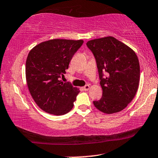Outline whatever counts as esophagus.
<instances>
[{"mask_svg": "<svg viewBox=\"0 0 158 158\" xmlns=\"http://www.w3.org/2000/svg\"><path fill=\"white\" fill-rule=\"evenodd\" d=\"M89 89H90V85H86L85 86L82 87V90H85V91H87L89 90Z\"/></svg>", "mask_w": 158, "mask_h": 158, "instance_id": "1", "label": "esophagus"}]
</instances>
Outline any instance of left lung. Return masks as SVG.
<instances>
[{
  "label": "left lung",
  "instance_id": "left-lung-1",
  "mask_svg": "<svg viewBox=\"0 0 158 158\" xmlns=\"http://www.w3.org/2000/svg\"><path fill=\"white\" fill-rule=\"evenodd\" d=\"M92 51L102 86V97L94 106L107 114L124 109L135 96L140 80V64L135 51L113 37L87 43Z\"/></svg>",
  "mask_w": 158,
  "mask_h": 158
}]
</instances>
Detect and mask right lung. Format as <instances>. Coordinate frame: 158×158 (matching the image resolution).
Instances as JSON below:
<instances>
[{"label": "right lung", "instance_id": "add662e5", "mask_svg": "<svg viewBox=\"0 0 158 158\" xmlns=\"http://www.w3.org/2000/svg\"><path fill=\"white\" fill-rule=\"evenodd\" d=\"M84 41L54 39L30 51L26 62V82L38 107L55 115L68 113L80 92L70 82H62L72 57Z\"/></svg>", "mask_w": 158, "mask_h": 158}]
</instances>
